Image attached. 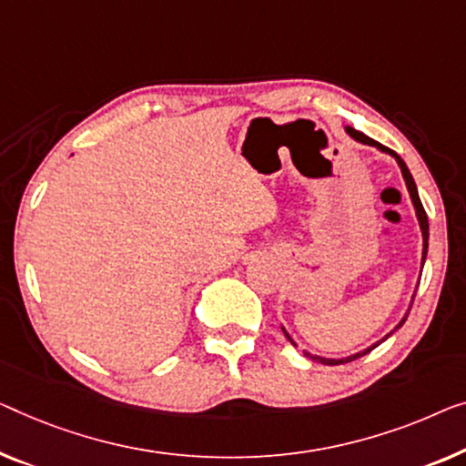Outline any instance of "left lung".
<instances>
[{
	"label": "left lung",
	"mask_w": 466,
	"mask_h": 466,
	"mask_svg": "<svg viewBox=\"0 0 466 466\" xmlns=\"http://www.w3.org/2000/svg\"><path fill=\"white\" fill-rule=\"evenodd\" d=\"M347 134H350L353 140H358V142H362V144H368V146H377L379 150H383V152H389V155L391 157H395V161H398V165H400V169H401V176H404V179H406V186H408V192H410V198H412V203H414V209H416V218H419V224H420V230H422V263H425V259H427V247H429V219H427V213H425V209H422V203H420V198H419V190H416V184H414V179H412V173L408 171V167H406V163L401 161V157L400 155H395V152L391 150V148H387V146H383V144H379L377 140H372V137H368V136H364L362 131H356L353 127H347ZM412 301H414V297H412ZM412 308V305H410ZM408 314H410V309H408ZM408 314L401 318V322L395 326V330L400 329L401 324L406 322V318H408ZM395 330H391L389 332L387 337H391ZM284 335H287V330H284ZM385 337V339H387ZM287 339L290 343L295 345V341L293 339H290L289 335H287ZM385 339H380V341H385ZM379 341V343H380ZM379 343H374L372 347H368V350H364V351H360V353H356V356H350V358H343V360H329V358H318V356H311V353H308V351H303L305 356L308 358H314V360H318V362L320 364H329V366H337V364H347V362H353V360H358V358H362V356H366L368 351H372L374 347H377Z\"/></svg>",
	"instance_id": "obj_1"
}]
</instances>
